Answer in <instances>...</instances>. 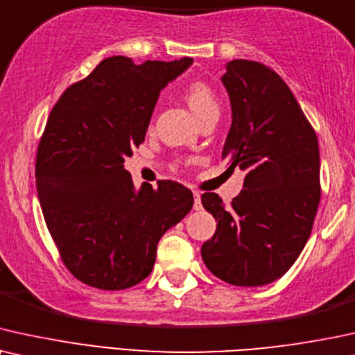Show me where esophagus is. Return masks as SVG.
<instances>
[{
	"instance_id": "1",
	"label": "esophagus",
	"mask_w": 355,
	"mask_h": 355,
	"mask_svg": "<svg viewBox=\"0 0 355 355\" xmlns=\"http://www.w3.org/2000/svg\"><path fill=\"white\" fill-rule=\"evenodd\" d=\"M193 196H195V209L196 211H200L201 209V195L198 191H193Z\"/></svg>"
}]
</instances>
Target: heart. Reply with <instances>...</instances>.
Instances as JSON below:
<instances>
[{
	"label": "heart",
	"instance_id": "heart-1",
	"mask_svg": "<svg viewBox=\"0 0 355 355\" xmlns=\"http://www.w3.org/2000/svg\"><path fill=\"white\" fill-rule=\"evenodd\" d=\"M183 97L190 108L195 113L198 121L206 118L211 113L219 112V102H217L216 94L209 86L202 83H193L185 89Z\"/></svg>",
	"mask_w": 355,
	"mask_h": 355
}]
</instances>
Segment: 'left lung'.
<instances>
[{"label":"left lung","mask_w":355,"mask_h":355,"mask_svg":"<svg viewBox=\"0 0 355 355\" xmlns=\"http://www.w3.org/2000/svg\"><path fill=\"white\" fill-rule=\"evenodd\" d=\"M220 81L232 108L222 159L245 170V180L230 207L216 193L201 196L217 222L201 257L219 279L258 287L284 276L310 237L321 193L318 139L268 66L232 60Z\"/></svg>","instance_id":"1"}]
</instances>
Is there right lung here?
<instances>
[{
  "instance_id": "right-lung-1",
  "label": "right lung",
  "mask_w": 355,
  "mask_h": 355,
  "mask_svg": "<svg viewBox=\"0 0 355 355\" xmlns=\"http://www.w3.org/2000/svg\"><path fill=\"white\" fill-rule=\"evenodd\" d=\"M191 63L105 58L50 113L37 150V193L64 266L84 284L121 291L146 279L160 237L191 211L193 193L180 183L136 190L125 170L160 91Z\"/></svg>"
}]
</instances>
